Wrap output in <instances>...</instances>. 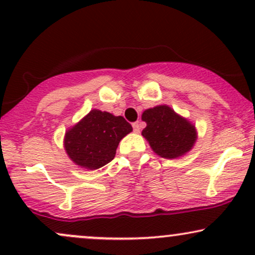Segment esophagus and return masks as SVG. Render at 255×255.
<instances>
[{"label":"esophagus","instance_id":"34e87169","mask_svg":"<svg viewBox=\"0 0 255 255\" xmlns=\"http://www.w3.org/2000/svg\"><path fill=\"white\" fill-rule=\"evenodd\" d=\"M133 130H134V133H139V131H140V124H139V122H134V124H133Z\"/></svg>","mask_w":255,"mask_h":255}]
</instances>
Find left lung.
<instances>
[{"mask_svg": "<svg viewBox=\"0 0 255 255\" xmlns=\"http://www.w3.org/2000/svg\"><path fill=\"white\" fill-rule=\"evenodd\" d=\"M141 120L146 122L141 135L147 140L152 151L162 158L175 159L184 156L198 139L195 126L169 105L146 109Z\"/></svg>", "mask_w": 255, "mask_h": 255, "instance_id": "obj_1", "label": "left lung"}]
</instances>
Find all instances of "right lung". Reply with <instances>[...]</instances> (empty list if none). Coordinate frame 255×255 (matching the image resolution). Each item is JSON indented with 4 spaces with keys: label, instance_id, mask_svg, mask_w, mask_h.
Here are the masks:
<instances>
[{
    "label": "right lung",
    "instance_id": "1",
    "mask_svg": "<svg viewBox=\"0 0 255 255\" xmlns=\"http://www.w3.org/2000/svg\"><path fill=\"white\" fill-rule=\"evenodd\" d=\"M131 130L122 116L93 109L66 130L64 150L77 165L96 170L114 159L120 141Z\"/></svg>",
    "mask_w": 255,
    "mask_h": 255
}]
</instances>
